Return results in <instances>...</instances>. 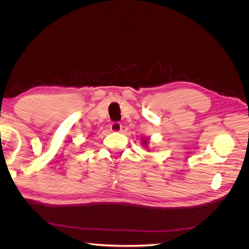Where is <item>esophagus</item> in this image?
<instances>
[{
  "instance_id": "1",
  "label": "esophagus",
  "mask_w": 249,
  "mask_h": 249,
  "mask_svg": "<svg viewBox=\"0 0 249 249\" xmlns=\"http://www.w3.org/2000/svg\"><path fill=\"white\" fill-rule=\"evenodd\" d=\"M123 129V125L120 123H112V124L110 125V130L112 132H120Z\"/></svg>"
}]
</instances>
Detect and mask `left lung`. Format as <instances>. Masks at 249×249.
<instances>
[{
    "label": "left lung",
    "instance_id": "1",
    "mask_svg": "<svg viewBox=\"0 0 249 249\" xmlns=\"http://www.w3.org/2000/svg\"><path fill=\"white\" fill-rule=\"evenodd\" d=\"M142 144H143V145H144V146H145V145H146V144H147V141H146V140H145V139H144V140H143V141H142Z\"/></svg>",
    "mask_w": 249,
    "mask_h": 249
}]
</instances>
